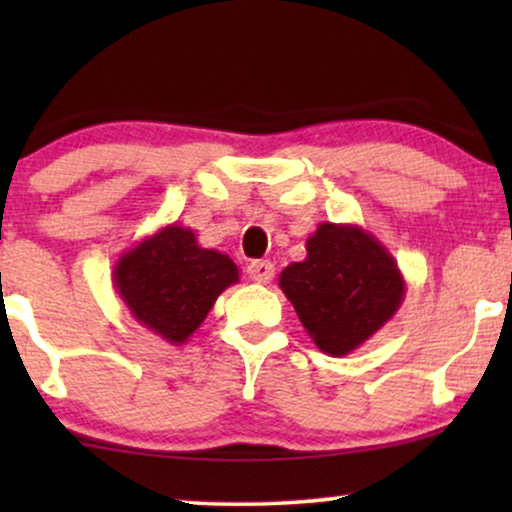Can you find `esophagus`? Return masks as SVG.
Wrapping results in <instances>:
<instances>
[{
    "mask_svg": "<svg viewBox=\"0 0 512 512\" xmlns=\"http://www.w3.org/2000/svg\"><path fill=\"white\" fill-rule=\"evenodd\" d=\"M249 277L254 279V282L258 284H268L272 277H275V265H272L270 261H254L247 268Z\"/></svg>",
    "mask_w": 512,
    "mask_h": 512,
    "instance_id": "34e87169",
    "label": "esophagus"
}]
</instances>
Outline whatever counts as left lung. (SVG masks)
<instances>
[{
  "label": "left lung",
  "instance_id": "obj_1",
  "mask_svg": "<svg viewBox=\"0 0 512 512\" xmlns=\"http://www.w3.org/2000/svg\"><path fill=\"white\" fill-rule=\"evenodd\" d=\"M305 249V261L282 270L279 289L321 352L352 354L403 305V272L389 249L354 223H319Z\"/></svg>",
  "mask_w": 512,
  "mask_h": 512
}]
</instances>
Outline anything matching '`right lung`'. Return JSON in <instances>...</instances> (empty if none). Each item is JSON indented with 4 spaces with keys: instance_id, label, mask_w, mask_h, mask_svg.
<instances>
[{
    "instance_id": "1",
    "label": "right lung",
    "mask_w": 512,
    "mask_h": 512,
    "mask_svg": "<svg viewBox=\"0 0 512 512\" xmlns=\"http://www.w3.org/2000/svg\"><path fill=\"white\" fill-rule=\"evenodd\" d=\"M111 279L135 321L177 347L240 282V270L228 254L200 247L191 228L170 223L121 254Z\"/></svg>"
}]
</instances>
